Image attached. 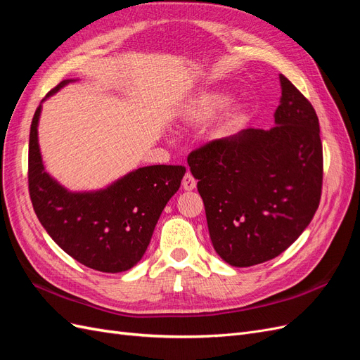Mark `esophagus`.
I'll use <instances>...</instances> for the list:
<instances>
[{
    "label": "esophagus",
    "instance_id": "1",
    "mask_svg": "<svg viewBox=\"0 0 360 360\" xmlns=\"http://www.w3.org/2000/svg\"><path fill=\"white\" fill-rule=\"evenodd\" d=\"M181 186H183V189H184V191H192V189L197 188V180H195V179L192 177V174H191V172H186V176L183 177Z\"/></svg>",
    "mask_w": 360,
    "mask_h": 360
}]
</instances>
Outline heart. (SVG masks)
I'll list each match as a JSON object with an SVG mask.
<instances>
[{"mask_svg":"<svg viewBox=\"0 0 360 360\" xmlns=\"http://www.w3.org/2000/svg\"><path fill=\"white\" fill-rule=\"evenodd\" d=\"M228 94L225 93H204L188 103L183 111V120L189 124H200L210 120L228 103Z\"/></svg>","mask_w":360,"mask_h":360,"instance_id":"obj_1","label":"heart"}]
</instances>
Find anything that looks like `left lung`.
<instances>
[{
	"instance_id": "1",
	"label": "left lung",
	"mask_w": 360,
	"mask_h": 360,
	"mask_svg": "<svg viewBox=\"0 0 360 360\" xmlns=\"http://www.w3.org/2000/svg\"><path fill=\"white\" fill-rule=\"evenodd\" d=\"M275 126L243 129L188 156L216 254L264 263L297 240L319 209L323 147L312 105L284 75Z\"/></svg>"
}]
</instances>
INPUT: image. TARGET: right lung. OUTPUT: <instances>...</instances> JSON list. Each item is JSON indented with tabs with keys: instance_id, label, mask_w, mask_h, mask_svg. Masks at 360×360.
<instances>
[{
	"instance_id": "add662e5",
	"label": "right lung",
	"mask_w": 360,
	"mask_h": 360,
	"mask_svg": "<svg viewBox=\"0 0 360 360\" xmlns=\"http://www.w3.org/2000/svg\"><path fill=\"white\" fill-rule=\"evenodd\" d=\"M75 79L60 82L49 96ZM41 103L31 122L28 188L34 212L46 233L81 264L118 274L146 254L155 226L180 188L186 168L151 165L127 172L106 188L72 192L46 172L39 147Z\"/></svg>"
}]
</instances>
